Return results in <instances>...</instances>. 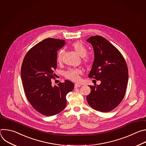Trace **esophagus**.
Wrapping results in <instances>:
<instances>
[{"mask_svg":"<svg viewBox=\"0 0 146 146\" xmlns=\"http://www.w3.org/2000/svg\"><path fill=\"white\" fill-rule=\"evenodd\" d=\"M81 86V84H78V83H76V84H75V85H74L75 88H78V87H80Z\"/></svg>","mask_w":146,"mask_h":146,"instance_id":"esophagus-1","label":"esophagus"}]
</instances>
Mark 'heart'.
<instances>
[{"label":"heart","mask_w":146,"mask_h":146,"mask_svg":"<svg viewBox=\"0 0 146 146\" xmlns=\"http://www.w3.org/2000/svg\"><path fill=\"white\" fill-rule=\"evenodd\" d=\"M73 47L74 50L76 51V52L81 57L85 56L88 53V50L85 45L81 42L78 41V42H75L73 44ZM64 52V50L61 49L59 51L57 55V60L60 62L62 60V55H63ZM84 61L87 62L88 59L87 58H84ZM81 73V70L79 69H69L66 73V77L73 81H78L79 80V74Z\"/></svg>","instance_id":"obj_1"}]
</instances>
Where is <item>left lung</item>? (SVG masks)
Instances as JSON below:
<instances>
[{"label": "left lung", "instance_id": "1", "mask_svg": "<svg viewBox=\"0 0 146 146\" xmlns=\"http://www.w3.org/2000/svg\"><path fill=\"white\" fill-rule=\"evenodd\" d=\"M87 41L94 51L88 77L100 81L99 85L90 86L91 91L87 100L94 109L109 112L119 105L125 93L128 80L126 62L118 49L102 36H92Z\"/></svg>", "mask_w": 146, "mask_h": 146}]
</instances>
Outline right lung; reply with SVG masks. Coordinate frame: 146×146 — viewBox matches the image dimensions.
I'll list each match as a JSON object with an SVG mask.
<instances>
[{
	"label": "right lung",
	"mask_w": 146,
	"mask_h": 146,
	"mask_svg": "<svg viewBox=\"0 0 146 146\" xmlns=\"http://www.w3.org/2000/svg\"><path fill=\"white\" fill-rule=\"evenodd\" d=\"M66 44L64 40L47 38L34 46L26 54L21 76L26 96L40 113L52 116L66 106V96L74 87L68 80L52 86L54 70L57 66V51Z\"/></svg>",
	"instance_id": "1"
}]
</instances>
